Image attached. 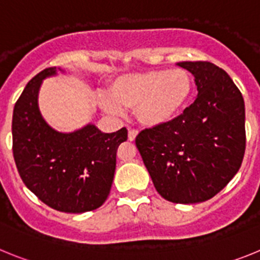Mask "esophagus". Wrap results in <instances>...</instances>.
<instances>
[{
	"label": "esophagus",
	"instance_id": "esophagus-1",
	"mask_svg": "<svg viewBox=\"0 0 260 260\" xmlns=\"http://www.w3.org/2000/svg\"><path fill=\"white\" fill-rule=\"evenodd\" d=\"M137 135H138L137 130H134V128H130V130H128V141H134L135 138H137Z\"/></svg>",
	"mask_w": 260,
	"mask_h": 260
}]
</instances>
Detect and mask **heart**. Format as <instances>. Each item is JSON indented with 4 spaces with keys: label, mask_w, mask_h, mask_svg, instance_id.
<instances>
[{
    "label": "heart",
    "mask_w": 260,
    "mask_h": 260,
    "mask_svg": "<svg viewBox=\"0 0 260 260\" xmlns=\"http://www.w3.org/2000/svg\"><path fill=\"white\" fill-rule=\"evenodd\" d=\"M191 75L182 69L148 70L117 77L110 83V98L103 99V107L118 113L121 108L134 109L142 125H164L173 119L191 98Z\"/></svg>",
    "instance_id": "1"
}]
</instances>
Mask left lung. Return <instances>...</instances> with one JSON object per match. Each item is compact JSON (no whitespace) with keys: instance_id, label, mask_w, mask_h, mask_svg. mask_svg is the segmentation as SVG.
Listing matches in <instances>:
<instances>
[{"instance_id":"obj_1","label":"left lung","mask_w":260,"mask_h":260,"mask_svg":"<svg viewBox=\"0 0 260 260\" xmlns=\"http://www.w3.org/2000/svg\"><path fill=\"white\" fill-rule=\"evenodd\" d=\"M177 65L194 75L198 96L172 121L142 130L135 144L162 198L201 203L221 191L241 168L246 147L245 102L219 66L207 61Z\"/></svg>"}]
</instances>
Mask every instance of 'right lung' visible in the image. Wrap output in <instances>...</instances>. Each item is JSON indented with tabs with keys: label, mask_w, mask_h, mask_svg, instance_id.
Wrapping results in <instances>:
<instances>
[{
	"label": "right lung",
	"mask_w": 260,
	"mask_h": 260,
	"mask_svg": "<svg viewBox=\"0 0 260 260\" xmlns=\"http://www.w3.org/2000/svg\"><path fill=\"white\" fill-rule=\"evenodd\" d=\"M56 74V68L40 71L15 103L14 160L24 185L43 203L61 212H88L107 201L117 150L127 139V130L107 134L91 123L73 133L50 127L39 110L38 96L43 80Z\"/></svg>",
	"instance_id": "add662e5"
}]
</instances>
